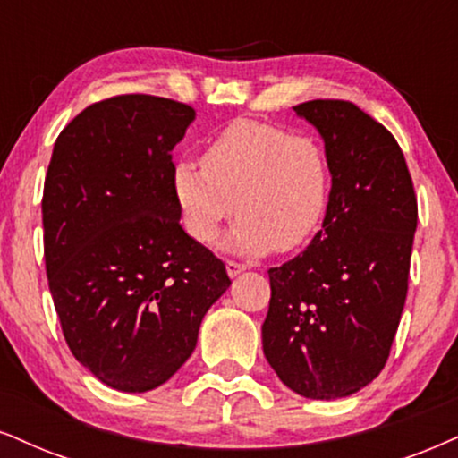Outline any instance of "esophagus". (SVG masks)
<instances>
[{"label": "esophagus", "mask_w": 458, "mask_h": 458, "mask_svg": "<svg viewBox=\"0 0 458 458\" xmlns=\"http://www.w3.org/2000/svg\"><path fill=\"white\" fill-rule=\"evenodd\" d=\"M225 267H227V274L231 276V278H235V276H240L242 272H244L246 265L244 263H235V261H227Z\"/></svg>", "instance_id": "obj_1"}]
</instances>
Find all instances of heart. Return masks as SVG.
Returning <instances> with one entry per match:
<instances>
[{"instance_id":"heart-1","label":"heart","mask_w":458,"mask_h":458,"mask_svg":"<svg viewBox=\"0 0 458 458\" xmlns=\"http://www.w3.org/2000/svg\"><path fill=\"white\" fill-rule=\"evenodd\" d=\"M172 184L191 238L212 244L235 210L225 246L261 257L272 248L295 250L316 233L329 206L331 167L312 135L238 118L208 142L201 163L178 161Z\"/></svg>"}]
</instances>
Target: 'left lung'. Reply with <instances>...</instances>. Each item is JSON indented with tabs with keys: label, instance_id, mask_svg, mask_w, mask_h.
<instances>
[{
	"label": "left lung",
	"instance_id": "1",
	"mask_svg": "<svg viewBox=\"0 0 458 458\" xmlns=\"http://www.w3.org/2000/svg\"><path fill=\"white\" fill-rule=\"evenodd\" d=\"M325 142L331 195L301 255L269 269L263 354L291 391L340 399L380 374L402 320L419 208L391 131L350 101L293 108Z\"/></svg>",
	"mask_w": 458,
	"mask_h": 458
}]
</instances>
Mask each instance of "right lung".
<instances>
[{
    "label": "right lung",
    "mask_w": 458,
    "mask_h": 458,
    "mask_svg": "<svg viewBox=\"0 0 458 458\" xmlns=\"http://www.w3.org/2000/svg\"><path fill=\"white\" fill-rule=\"evenodd\" d=\"M195 110L152 95L89 106L56 138L44 182L50 295L78 363L123 393L167 382L231 286L180 225L172 150Z\"/></svg>",
    "instance_id": "add662e5"
}]
</instances>
